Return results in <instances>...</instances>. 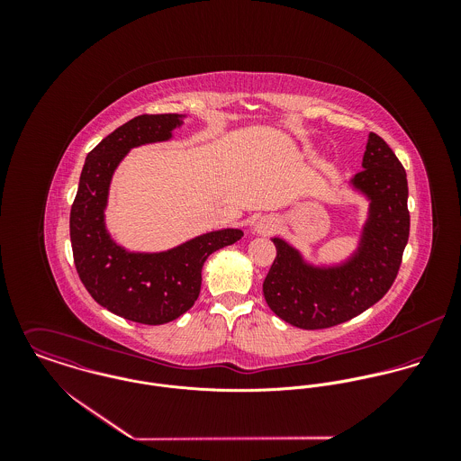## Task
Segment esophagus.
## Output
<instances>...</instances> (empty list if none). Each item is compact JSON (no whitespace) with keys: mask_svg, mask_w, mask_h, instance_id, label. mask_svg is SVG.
Instances as JSON below:
<instances>
[{"mask_svg":"<svg viewBox=\"0 0 461 461\" xmlns=\"http://www.w3.org/2000/svg\"><path fill=\"white\" fill-rule=\"evenodd\" d=\"M275 227H276V223H275L271 218H263V220H259V221H258V225H256V229H258L259 232H263V234L269 232V230H273Z\"/></svg>","mask_w":461,"mask_h":461,"instance_id":"obj_1","label":"esophagus"}]
</instances>
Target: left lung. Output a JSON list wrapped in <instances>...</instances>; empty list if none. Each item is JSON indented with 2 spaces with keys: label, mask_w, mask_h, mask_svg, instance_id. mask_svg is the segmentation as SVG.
I'll list each match as a JSON object with an SVG mask.
<instances>
[{
  "label": "left lung",
  "mask_w": 461,
  "mask_h": 461,
  "mask_svg": "<svg viewBox=\"0 0 461 461\" xmlns=\"http://www.w3.org/2000/svg\"><path fill=\"white\" fill-rule=\"evenodd\" d=\"M362 167L353 185L371 198V214L360 250L349 263L311 267L285 241L273 240L276 258L264 278V298L293 327L321 330L349 321L394 284L410 234L406 172L376 132H369Z\"/></svg>",
  "instance_id": "8db88e82"
}]
</instances>
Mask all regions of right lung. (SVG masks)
Wrapping results in <instances>:
<instances>
[{
  "label": "right lung",
  "mask_w": 461,
  "mask_h": 461,
  "mask_svg": "<svg viewBox=\"0 0 461 461\" xmlns=\"http://www.w3.org/2000/svg\"><path fill=\"white\" fill-rule=\"evenodd\" d=\"M181 115H138L95 145L83 165L70 207V245L76 271L90 296L110 312L141 325H165L194 307L205 259L243 232H209L163 254H130L104 229L113 170L132 147L163 141Z\"/></svg>",
  "instance_id": "obj_1"
}]
</instances>
